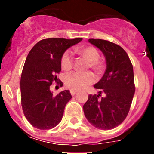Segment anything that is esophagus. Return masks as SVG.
I'll use <instances>...</instances> for the list:
<instances>
[{
  "label": "esophagus",
  "mask_w": 154,
  "mask_h": 154,
  "mask_svg": "<svg viewBox=\"0 0 154 154\" xmlns=\"http://www.w3.org/2000/svg\"><path fill=\"white\" fill-rule=\"evenodd\" d=\"M70 92H71V95H72V96H74L77 92H76V91H75V90H70Z\"/></svg>",
  "instance_id": "1"
}]
</instances>
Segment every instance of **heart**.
<instances>
[{"label":"heart","instance_id":"b5f03b06","mask_svg":"<svg viewBox=\"0 0 154 154\" xmlns=\"http://www.w3.org/2000/svg\"><path fill=\"white\" fill-rule=\"evenodd\" d=\"M76 51L88 62L87 69H91L96 72H99L101 71L103 65L98 59L99 58V53L96 48L92 46L81 48L76 50ZM61 68L62 70L68 72L71 70L73 65V58L70 51H66L64 52L61 58ZM95 81V76L91 72L85 73H72L66 76L65 79V84L67 88L72 90L79 91L85 89Z\"/></svg>","mask_w":154,"mask_h":154}]
</instances>
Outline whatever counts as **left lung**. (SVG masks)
Here are the masks:
<instances>
[{
    "label": "left lung",
    "instance_id": "8db88e82",
    "mask_svg": "<svg viewBox=\"0 0 154 154\" xmlns=\"http://www.w3.org/2000/svg\"><path fill=\"white\" fill-rule=\"evenodd\" d=\"M89 42L104 55L106 69L102 79L94 85L106 96L89 95L83 106L87 120L97 129L112 130L123 123L130 111L135 92L133 69L123 48L102 39H89Z\"/></svg>",
    "mask_w": 154,
    "mask_h": 154
}]
</instances>
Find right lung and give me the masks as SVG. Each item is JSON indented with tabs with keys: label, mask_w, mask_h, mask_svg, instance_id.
Masks as SVG:
<instances>
[{
	"label": "right lung",
	"mask_w": 154,
	"mask_h": 154,
	"mask_svg": "<svg viewBox=\"0 0 154 154\" xmlns=\"http://www.w3.org/2000/svg\"><path fill=\"white\" fill-rule=\"evenodd\" d=\"M82 40V38L43 39L28 53L20 86L23 112L34 127L50 130L62 120L65 106L72 96L69 90L54 96L50 85L58 80L55 75L62 70L60 62L64 52ZM60 84L63 85L62 82Z\"/></svg>",
	"instance_id": "obj_1"
}]
</instances>
